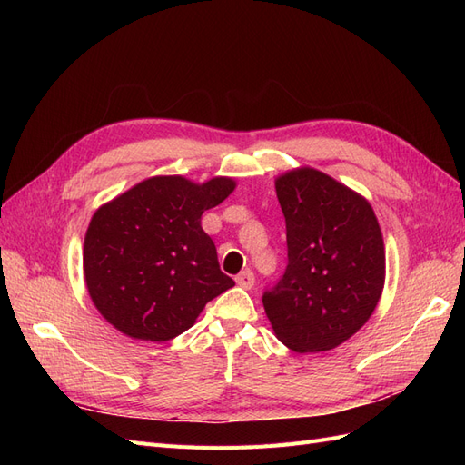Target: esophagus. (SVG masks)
Wrapping results in <instances>:
<instances>
[{"label": "esophagus", "mask_w": 465, "mask_h": 465, "mask_svg": "<svg viewBox=\"0 0 465 465\" xmlns=\"http://www.w3.org/2000/svg\"><path fill=\"white\" fill-rule=\"evenodd\" d=\"M236 285H241L242 289H252L254 287V283H256V277H254V273H252L250 270H244L242 273H238L236 275Z\"/></svg>", "instance_id": "esophagus-1"}]
</instances>
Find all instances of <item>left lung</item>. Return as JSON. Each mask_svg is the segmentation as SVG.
Returning a JSON list of instances; mask_svg holds the SVG:
<instances>
[{
	"label": "left lung",
	"instance_id": "left-lung-1",
	"mask_svg": "<svg viewBox=\"0 0 465 465\" xmlns=\"http://www.w3.org/2000/svg\"><path fill=\"white\" fill-rule=\"evenodd\" d=\"M287 224V267L262 294L281 343L297 353L341 345L384 289V241L371 203L314 168L275 180Z\"/></svg>",
	"mask_w": 465,
	"mask_h": 465
}]
</instances>
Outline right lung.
Here are the masks:
<instances>
[{"label":"right lung","instance_id":"obj_1","mask_svg":"<svg viewBox=\"0 0 465 465\" xmlns=\"http://www.w3.org/2000/svg\"><path fill=\"white\" fill-rule=\"evenodd\" d=\"M234 190L231 178L205 184L154 176L103 205L83 246L94 306L122 333L168 341L193 326L203 306L234 287L202 229L203 211Z\"/></svg>","mask_w":465,"mask_h":465}]
</instances>
